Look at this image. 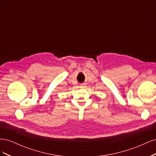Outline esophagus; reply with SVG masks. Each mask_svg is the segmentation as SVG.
Masks as SVG:
<instances>
[{
    "label": "esophagus",
    "instance_id": "1",
    "mask_svg": "<svg viewBox=\"0 0 156 156\" xmlns=\"http://www.w3.org/2000/svg\"><path fill=\"white\" fill-rule=\"evenodd\" d=\"M82 85H83V87H85V84H84V83H83V84H82Z\"/></svg>",
    "mask_w": 156,
    "mask_h": 156
}]
</instances>
